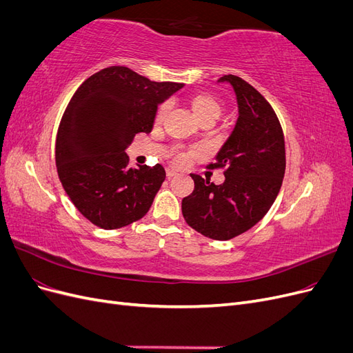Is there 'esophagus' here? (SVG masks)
I'll return each instance as SVG.
<instances>
[{
  "label": "esophagus",
  "mask_w": 353,
  "mask_h": 353,
  "mask_svg": "<svg viewBox=\"0 0 353 353\" xmlns=\"http://www.w3.org/2000/svg\"><path fill=\"white\" fill-rule=\"evenodd\" d=\"M174 175H176V172H175L174 169H168V170H166V176H168V178H172Z\"/></svg>",
  "instance_id": "1"
}]
</instances>
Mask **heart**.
<instances>
[{
	"instance_id": "1",
	"label": "heart",
	"mask_w": 353,
	"mask_h": 353,
	"mask_svg": "<svg viewBox=\"0 0 353 353\" xmlns=\"http://www.w3.org/2000/svg\"><path fill=\"white\" fill-rule=\"evenodd\" d=\"M190 105L191 110H193L194 116L201 123H213L215 121L219 119V116L222 113V104L218 99L213 97V95L209 94H196L190 99ZM169 104L162 103L156 109L154 113V125H160L163 122L165 116L168 113ZM194 156V150H188V148H184L181 145H176L174 148H170L169 152V159L174 165H184L187 160Z\"/></svg>"
}]
</instances>
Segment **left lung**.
<instances>
[{
  "mask_svg": "<svg viewBox=\"0 0 353 353\" xmlns=\"http://www.w3.org/2000/svg\"><path fill=\"white\" fill-rule=\"evenodd\" d=\"M236 92L239 119L210 169L223 168L221 185L191 174L194 190L183 199L188 225L213 240H230L256 225L270 210L285 172L284 134L271 104L249 82L223 74Z\"/></svg>",
  "mask_w": 353,
  "mask_h": 353,
  "instance_id": "8db88e82",
  "label": "left lung"
}]
</instances>
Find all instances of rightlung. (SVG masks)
Masks as SVG:
<instances>
[{"label": "right lung", "mask_w": 353, "mask_h": 353, "mask_svg": "<svg viewBox=\"0 0 353 353\" xmlns=\"http://www.w3.org/2000/svg\"><path fill=\"white\" fill-rule=\"evenodd\" d=\"M183 88L125 66L91 74L73 94L56 138L60 183L94 225L116 230L141 219L166 178L162 165L130 168L125 148L152 131L157 105Z\"/></svg>", "instance_id": "obj_1"}]
</instances>
